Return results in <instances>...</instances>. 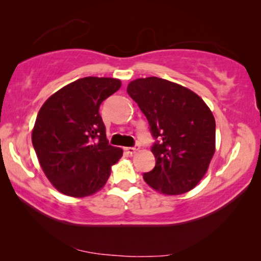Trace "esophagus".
I'll list each match as a JSON object with an SVG mask.
<instances>
[{
    "instance_id": "1",
    "label": "esophagus",
    "mask_w": 261,
    "mask_h": 261,
    "mask_svg": "<svg viewBox=\"0 0 261 261\" xmlns=\"http://www.w3.org/2000/svg\"><path fill=\"white\" fill-rule=\"evenodd\" d=\"M138 149H139V146H134V147H126V148H124V151H126L128 154L132 155V154H134V153L137 152Z\"/></svg>"
}]
</instances>
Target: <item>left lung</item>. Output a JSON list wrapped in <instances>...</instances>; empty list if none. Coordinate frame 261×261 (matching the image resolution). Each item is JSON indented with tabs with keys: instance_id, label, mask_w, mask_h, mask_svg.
<instances>
[{
	"instance_id": "1",
	"label": "left lung",
	"mask_w": 261,
	"mask_h": 261,
	"mask_svg": "<svg viewBox=\"0 0 261 261\" xmlns=\"http://www.w3.org/2000/svg\"><path fill=\"white\" fill-rule=\"evenodd\" d=\"M128 95L138 103L155 139V166L144 180L165 195H180L199 183L215 153V119L194 91L158 77L130 82Z\"/></svg>"
}]
</instances>
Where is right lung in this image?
<instances>
[{"label": "right lung", "instance_id": "add662e5", "mask_svg": "<svg viewBox=\"0 0 261 261\" xmlns=\"http://www.w3.org/2000/svg\"><path fill=\"white\" fill-rule=\"evenodd\" d=\"M120 87L116 78H81L53 94L39 110L32 142L46 177L62 194H95L122 156V149L107 140L98 113Z\"/></svg>", "mask_w": 261, "mask_h": 261}]
</instances>
